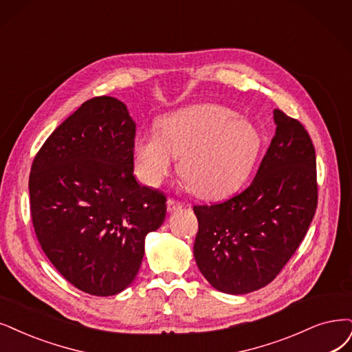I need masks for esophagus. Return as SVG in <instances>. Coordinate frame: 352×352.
<instances>
[{
    "label": "esophagus",
    "mask_w": 352,
    "mask_h": 352,
    "mask_svg": "<svg viewBox=\"0 0 352 352\" xmlns=\"http://www.w3.org/2000/svg\"><path fill=\"white\" fill-rule=\"evenodd\" d=\"M183 206H184L183 203L178 201V200H175V199H168V201H166L168 212H175V210L181 209V207H183Z\"/></svg>",
    "instance_id": "esophagus-1"
}]
</instances>
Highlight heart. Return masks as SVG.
<instances>
[{"mask_svg": "<svg viewBox=\"0 0 352 352\" xmlns=\"http://www.w3.org/2000/svg\"><path fill=\"white\" fill-rule=\"evenodd\" d=\"M261 146L251 122L230 109L197 104L165 116L158 133L139 136L135 160L143 183L156 186L181 158L179 174L188 188L203 199H220L250 175Z\"/></svg>", "mask_w": 352, "mask_h": 352, "instance_id": "1", "label": "heart"}]
</instances>
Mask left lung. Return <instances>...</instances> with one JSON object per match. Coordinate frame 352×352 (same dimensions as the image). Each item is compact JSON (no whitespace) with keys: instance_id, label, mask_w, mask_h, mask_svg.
Returning <instances> with one entry per match:
<instances>
[{"instance_id":"obj_1","label":"left lung","mask_w":352,"mask_h":352,"mask_svg":"<svg viewBox=\"0 0 352 352\" xmlns=\"http://www.w3.org/2000/svg\"><path fill=\"white\" fill-rule=\"evenodd\" d=\"M277 124L252 183L222 203L194 206V258L204 278L229 294L264 287L306 236L318 206L316 153L305 126L274 110Z\"/></svg>"}]
</instances>
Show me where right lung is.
I'll return each mask as SVG.
<instances>
[{
  "label": "right lung",
  "instance_id": "obj_1",
  "mask_svg": "<svg viewBox=\"0 0 352 352\" xmlns=\"http://www.w3.org/2000/svg\"><path fill=\"white\" fill-rule=\"evenodd\" d=\"M136 124L94 97L59 124L32 164V222L49 261L76 289L114 296L132 283L145 238L165 220V194L135 175Z\"/></svg>",
  "mask_w": 352,
  "mask_h": 352
}]
</instances>
